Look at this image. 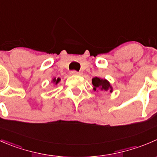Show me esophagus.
Returning a JSON list of instances; mask_svg holds the SVG:
<instances>
[{
  "mask_svg": "<svg viewBox=\"0 0 157 157\" xmlns=\"http://www.w3.org/2000/svg\"><path fill=\"white\" fill-rule=\"evenodd\" d=\"M71 74H73V75H80V73L78 72V71H71Z\"/></svg>",
  "mask_w": 157,
  "mask_h": 157,
  "instance_id": "obj_1",
  "label": "esophagus"
}]
</instances>
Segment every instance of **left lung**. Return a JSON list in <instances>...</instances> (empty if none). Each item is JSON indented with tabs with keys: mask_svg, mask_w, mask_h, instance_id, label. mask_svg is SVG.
<instances>
[{
	"mask_svg": "<svg viewBox=\"0 0 157 157\" xmlns=\"http://www.w3.org/2000/svg\"><path fill=\"white\" fill-rule=\"evenodd\" d=\"M92 83L93 85L94 86V90H96V89H100L101 90H108L112 92V88L110 86V83L107 81L105 79H100L99 77H94V78L92 80Z\"/></svg>",
	"mask_w": 157,
	"mask_h": 157,
	"instance_id": "1",
	"label": "left lung"
}]
</instances>
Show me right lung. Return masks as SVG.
Wrapping results in <instances>:
<instances>
[{
	"label": "right lung",
	"instance_id": "right-lung-1",
	"mask_svg": "<svg viewBox=\"0 0 157 157\" xmlns=\"http://www.w3.org/2000/svg\"><path fill=\"white\" fill-rule=\"evenodd\" d=\"M59 81H60V79H59V78H58V79H57V80L55 78V79H54V80H53V82H55V83H56V84H57V83H58Z\"/></svg>",
	"mask_w": 157,
	"mask_h": 157
}]
</instances>
